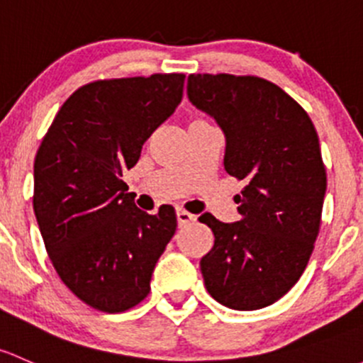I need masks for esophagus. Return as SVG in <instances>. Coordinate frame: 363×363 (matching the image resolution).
Listing matches in <instances>:
<instances>
[{
	"instance_id": "1",
	"label": "esophagus",
	"mask_w": 363,
	"mask_h": 363,
	"mask_svg": "<svg viewBox=\"0 0 363 363\" xmlns=\"http://www.w3.org/2000/svg\"><path fill=\"white\" fill-rule=\"evenodd\" d=\"M194 219H196V217H194L193 213L182 211V208H179V211H177V223H179V226H186V224L193 223Z\"/></svg>"
}]
</instances>
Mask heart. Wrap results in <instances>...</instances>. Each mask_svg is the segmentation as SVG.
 Wrapping results in <instances>:
<instances>
[{
  "instance_id": "1",
  "label": "heart",
  "mask_w": 363,
  "mask_h": 363,
  "mask_svg": "<svg viewBox=\"0 0 363 363\" xmlns=\"http://www.w3.org/2000/svg\"><path fill=\"white\" fill-rule=\"evenodd\" d=\"M194 121H203V120H194Z\"/></svg>"
}]
</instances>
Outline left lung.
I'll return each mask as SVG.
<instances>
[{
	"label": "left lung",
	"instance_id": "left-lung-1",
	"mask_svg": "<svg viewBox=\"0 0 363 363\" xmlns=\"http://www.w3.org/2000/svg\"><path fill=\"white\" fill-rule=\"evenodd\" d=\"M188 97L226 135L224 169L245 181L238 223L200 217L213 247L200 261L217 303L252 311L284 297L306 269L322 223L325 165L311 118L259 76L189 74Z\"/></svg>",
	"mask_w": 363,
	"mask_h": 363
}]
</instances>
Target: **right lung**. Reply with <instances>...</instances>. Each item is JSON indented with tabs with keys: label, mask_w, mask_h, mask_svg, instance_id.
<instances>
[{
	"label": "right lung",
	"mask_w": 363,
	"mask_h": 363,
	"mask_svg": "<svg viewBox=\"0 0 363 363\" xmlns=\"http://www.w3.org/2000/svg\"><path fill=\"white\" fill-rule=\"evenodd\" d=\"M184 78L156 72L79 86L36 152L33 207L45 249L64 285L94 310L121 313L146 299L177 228L172 205L143 212L121 177L175 111Z\"/></svg>",
	"instance_id": "obj_1"
}]
</instances>
